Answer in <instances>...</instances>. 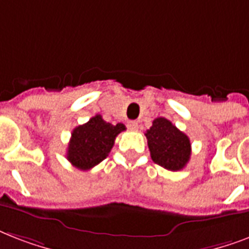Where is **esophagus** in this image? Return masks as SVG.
Returning <instances> with one entry per match:
<instances>
[{"label":"esophagus","mask_w":249,"mask_h":249,"mask_svg":"<svg viewBox=\"0 0 249 249\" xmlns=\"http://www.w3.org/2000/svg\"><path fill=\"white\" fill-rule=\"evenodd\" d=\"M128 128L130 129V130H133V132H136L137 129H138V121H129Z\"/></svg>","instance_id":"obj_1"}]
</instances>
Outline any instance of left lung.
I'll return each instance as SVG.
<instances>
[{
  "label": "left lung",
  "mask_w": 249,
  "mask_h": 249,
  "mask_svg": "<svg viewBox=\"0 0 249 249\" xmlns=\"http://www.w3.org/2000/svg\"><path fill=\"white\" fill-rule=\"evenodd\" d=\"M151 159L168 170H181L189 163L191 143L189 137L174 126L169 120L158 117L144 133Z\"/></svg>",
  "instance_id": "1"
}]
</instances>
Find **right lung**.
<instances>
[{"label": "right lung", "mask_w": 249, "mask_h": 249, "mask_svg": "<svg viewBox=\"0 0 249 249\" xmlns=\"http://www.w3.org/2000/svg\"><path fill=\"white\" fill-rule=\"evenodd\" d=\"M125 125H112L95 115L88 123L73 129L67 148L68 161L77 169L89 170L108 156L117 134Z\"/></svg>", "instance_id": "right-lung-1"}]
</instances>
